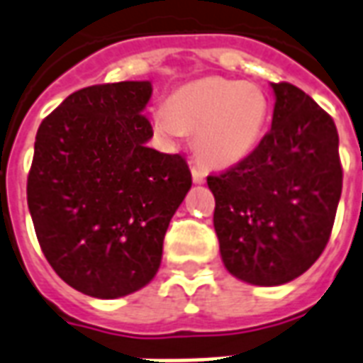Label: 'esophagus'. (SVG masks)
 <instances>
[{"mask_svg":"<svg viewBox=\"0 0 363 363\" xmlns=\"http://www.w3.org/2000/svg\"><path fill=\"white\" fill-rule=\"evenodd\" d=\"M191 176H193V182H195V184H203L204 178H206V174H204L203 168L197 164L191 166Z\"/></svg>","mask_w":363,"mask_h":363,"instance_id":"34e87169","label":"esophagus"}]
</instances>
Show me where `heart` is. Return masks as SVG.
<instances>
[{
    "mask_svg": "<svg viewBox=\"0 0 363 363\" xmlns=\"http://www.w3.org/2000/svg\"><path fill=\"white\" fill-rule=\"evenodd\" d=\"M266 120L268 99L262 89L218 76L187 84L152 111V126L160 135H193L199 159L216 168L247 159L262 138Z\"/></svg>",
    "mask_w": 363,
    "mask_h": 363,
    "instance_id": "1",
    "label": "heart"
}]
</instances>
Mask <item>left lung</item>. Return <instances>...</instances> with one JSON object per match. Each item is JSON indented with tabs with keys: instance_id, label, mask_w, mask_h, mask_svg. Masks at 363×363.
<instances>
[{
	"instance_id": "obj_1",
	"label": "left lung",
	"mask_w": 363,
	"mask_h": 363,
	"mask_svg": "<svg viewBox=\"0 0 363 363\" xmlns=\"http://www.w3.org/2000/svg\"><path fill=\"white\" fill-rule=\"evenodd\" d=\"M272 88V130L247 159L206 178L225 268L266 287L293 281L320 258L342 191L333 118L289 82Z\"/></svg>"
}]
</instances>
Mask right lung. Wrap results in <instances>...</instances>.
I'll list each match as a JSON object with an SVG mask.
<instances>
[{
  "mask_svg": "<svg viewBox=\"0 0 363 363\" xmlns=\"http://www.w3.org/2000/svg\"><path fill=\"white\" fill-rule=\"evenodd\" d=\"M149 82L70 94L38 128L26 199L38 243L70 287L118 298L151 281L191 187L182 155L147 147Z\"/></svg>",
  "mask_w": 363,
  "mask_h": 363,
  "instance_id": "right-lung-1",
  "label": "right lung"
}]
</instances>
